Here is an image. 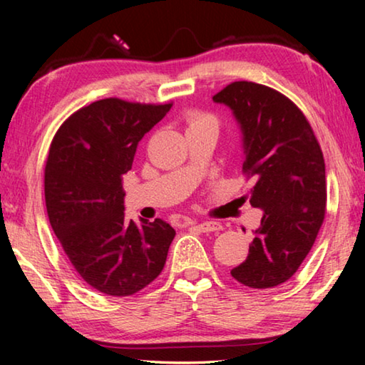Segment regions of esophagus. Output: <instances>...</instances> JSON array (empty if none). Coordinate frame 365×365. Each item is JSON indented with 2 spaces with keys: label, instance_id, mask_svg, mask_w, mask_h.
Here are the masks:
<instances>
[{
  "label": "esophagus",
  "instance_id": "34e87169",
  "mask_svg": "<svg viewBox=\"0 0 365 365\" xmlns=\"http://www.w3.org/2000/svg\"><path fill=\"white\" fill-rule=\"evenodd\" d=\"M193 227L196 230H200L202 233H207V232H217L222 228V225L219 222H212V220H206V222H200V224H193Z\"/></svg>",
  "mask_w": 365,
  "mask_h": 365
}]
</instances>
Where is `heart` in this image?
Returning a JSON list of instances; mask_svg holds the SVG:
<instances>
[{
	"mask_svg": "<svg viewBox=\"0 0 365 365\" xmlns=\"http://www.w3.org/2000/svg\"><path fill=\"white\" fill-rule=\"evenodd\" d=\"M188 130H197V128H215L217 130V119L214 115L200 113V110H191L187 117Z\"/></svg>",
	"mask_w": 365,
	"mask_h": 365,
	"instance_id": "1",
	"label": "heart"
}]
</instances>
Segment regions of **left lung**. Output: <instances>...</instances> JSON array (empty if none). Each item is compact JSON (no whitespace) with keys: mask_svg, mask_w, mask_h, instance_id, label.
<instances>
[{"mask_svg":"<svg viewBox=\"0 0 365 365\" xmlns=\"http://www.w3.org/2000/svg\"><path fill=\"white\" fill-rule=\"evenodd\" d=\"M232 109L243 143V172L255 187L243 196L262 214L246 261L232 277L251 288L292 279L325 217V163L304 114L279 91L233 82L212 96Z\"/></svg>","mask_w":365,"mask_h":365,"instance_id":"obj_1","label":"left lung"}]
</instances>
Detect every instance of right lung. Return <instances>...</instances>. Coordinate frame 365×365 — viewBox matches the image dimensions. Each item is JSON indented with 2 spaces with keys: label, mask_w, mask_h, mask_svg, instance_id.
Listing matches in <instances>:
<instances>
[{
  "label": "right lung",
  "mask_w": 365,
  "mask_h": 365,
  "mask_svg": "<svg viewBox=\"0 0 365 365\" xmlns=\"http://www.w3.org/2000/svg\"><path fill=\"white\" fill-rule=\"evenodd\" d=\"M169 104L106 98L73 113L59 127L45 168L46 211L78 275L109 296H130L163 272L175 230L168 222H128L122 177L140 140Z\"/></svg>",
  "instance_id": "obj_1"
}]
</instances>
